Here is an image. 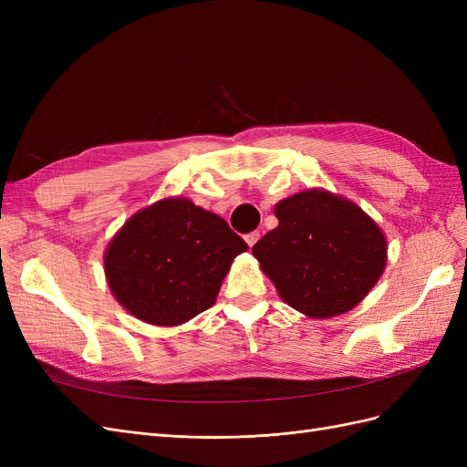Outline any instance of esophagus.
Here are the masks:
<instances>
[{"label": "esophagus", "instance_id": "obj_1", "mask_svg": "<svg viewBox=\"0 0 467 467\" xmlns=\"http://www.w3.org/2000/svg\"><path fill=\"white\" fill-rule=\"evenodd\" d=\"M259 237H261L259 232H249V234L245 235V242H247L249 247H253V245H255V244L259 242Z\"/></svg>", "mask_w": 467, "mask_h": 467}]
</instances>
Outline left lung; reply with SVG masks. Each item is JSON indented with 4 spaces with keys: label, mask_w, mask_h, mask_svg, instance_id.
<instances>
[{
    "label": "left lung",
    "mask_w": 467,
    "mask_h": 467,
    "mask_svg": "<svg viewBox=\"0 0 467 467\" xmlns=\"http://www.w3.org/2000/svg\"><path fill=\"white\" fill-rule=\"evenodd\" d=\"M278 225L253 245L280 298L309 317L355 307L386 266V237L362 208L327 191H304L275 208Z\"/></svg>",
    "instance_id": "8db88e82"
}]
</instances>
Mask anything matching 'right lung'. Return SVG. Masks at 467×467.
<instances>
[{"label":"right lung","instance_id":"right-lung-1","mask_svg":"<svg viewBox=\"0 0 467 467\" xmlns=\"http://www.w3.org/2000/svg\"><path fill=\"white\" fill-rule=\"evenodd\" d=\"M247 249L223 218L187 199H165L138 212L112 237L105 275L132 316L179 325L214 306L232 261Z\"/></svg>","mask_w":467,"mask_h":467}]
</instances>
